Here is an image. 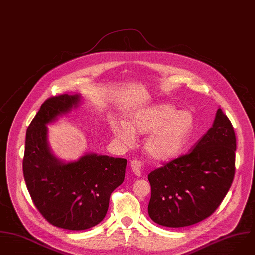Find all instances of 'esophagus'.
I'll use <instances>...</instances> for the list:
<instances>
[{
	"instance_id": "1",
	"label": "esophagus",
	"mask_w": 255,
	"mask_h": 255,
	"mask_svg": "<svg viewBox=\"0 0 255 255\" xmlns=\"http://www.w3.org/2000/svg\"><path fill=\"white\" fill-rule=\"evenodd\" d=\"M131 168L136 175L140 176L141 172H142V162L138 159H133L131 161Z\"/></svg>"
}]
</instances>
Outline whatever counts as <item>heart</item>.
<instances>
[{
	"instance_id": "heart-1",
	"label": "heart",
	"mask_w": 255,
	"mask_h": 255,
	"mask_svg": "<svg viewBox=\"0 0 255 255\" xmlns=\"http://www.w3.org/2000/svg\"><path fill=\"white\" fill-rule=\"evenodd\" d=\"M194 116L188 110H177L170 103L149 107L136 115L131 126H113L117 139L125 144L134 142V134L151 135L146 143L148 153L155 159L167 160L177 156L189 142L194 131Z\"/></svg>"
}]
</instances>
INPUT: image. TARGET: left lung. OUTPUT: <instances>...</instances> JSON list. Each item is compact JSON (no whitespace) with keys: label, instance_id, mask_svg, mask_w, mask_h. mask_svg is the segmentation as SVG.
Returning <instances> with one entry per match:
<instances>
[{"label":"left lung","instance_id":"8db88e82","mask_svg":"<svg viewBox=\"0 0 255 255\" xmlns=\"http://www.w3.org/2000/svg\"><path fill=\"white\" fill-rule=\"evenodd\" d=\"M236 149L234 127L219 108L213 126L190 153L148 175L152 188L148 212L153 222L181 228L210 217L233 183Z\"/></svg>","mask_w":255,"mask_h":255}]
</instances>
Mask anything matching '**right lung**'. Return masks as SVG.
<instances>
[{"mask_svg":"<svg viewBox=\"0 0 255 255\" xmlns=\"http://www.w3.org/2000/svg\"><path fill=\"white\" fill-rule=\"evenodd\" d=\"M79 95H60L42 103L26 131L22 160L30 197L51 225L70 231L95 227L104 219L112 191L124 180L127 160L87 153L77 161L62 162L47 144L46 124L69 112Z\"/></svg>","mask_w":255,"mask_h":255,"instance_id":"1","label":"right lung"}]
</instances>
